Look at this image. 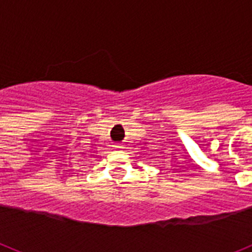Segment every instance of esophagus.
Here are the masks:
<instances>
[{"mask_svg": "<svg viewBox=\"0 0 252 252\" xmlns=\"http://www.w3.org/2000/svg\"><path fill=\"white\" fill-rule=\"evenodd\" d=\"M114 147H115V149H122V146H120V145H115Z\"/></svg>", "mask_w": 252, "mask_h": 252, "instance_id": "1", "label": "esophagus"}]
</instances>
